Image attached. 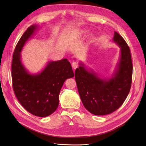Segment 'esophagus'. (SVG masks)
Returning a JSON list of instances; mask_svg holds the SVG:
<instances>
[{"label":"esophagus","instance_id":"obj_1","mask_svg":"<svg viewBox=\"0 0 146 146\" xmlns=\"http://www.w3.org/2000/svg\"><path fill=\"white\" fill-rule=\"evenodd\" d=\"M72 68L73 69H76V68L78 67V64L76 62H73L72 64Z\"/></svg>","mask_w":146,"mask_h":146}]
</instances>
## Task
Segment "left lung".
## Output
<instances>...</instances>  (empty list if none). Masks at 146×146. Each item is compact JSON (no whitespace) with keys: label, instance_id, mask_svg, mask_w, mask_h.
Wrapping results in <instances>:
<instances>
[{"label":"left lung","instance_id":"obj_1","mask_svg":"<svg viewBox=\"0 0 146 146\" xmlns=\"http://www.w3.org/2000/svg\"><path fill=\"white\" fill-rule=\"evenodd\" d=\"M114 41L121 47V59L115 78L100 79L79 66L75 71L78 92L85 108L93 114H111L123 105L130 91L133 66L131 50L123 38L114 32Z\"/></svg>","mask_w":146,"mask_h":146}]
</instances>
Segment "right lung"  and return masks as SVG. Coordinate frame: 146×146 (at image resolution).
I'll list each match as a JSON object with an SVG mask.
<instances>
[{
  "instance_id": "right-lung-1",
  "label": "right lung",
  "mask_w": 146,
  "mask_h": 146,
  "mask_svg": "<svg viewBox=\"0 0 146 146\" xmlns=\"http://www.w3.org/2000/svg\"><path fill=\"white\" fill-rule=\"evenodd\" d=\"M36 27L34 25L29 27L15 46L11 76L14 94L21 106L32 114L44 117L56 111L62 86L67 79L74 76V73L67 59L50 62L36 76L25 71L20 61V52Z\"/></svg>"
}]
</instances>
